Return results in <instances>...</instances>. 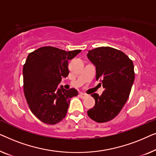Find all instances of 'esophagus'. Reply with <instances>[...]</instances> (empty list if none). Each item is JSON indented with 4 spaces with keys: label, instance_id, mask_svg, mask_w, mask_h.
<instances>
[{
    "label": "esophagus",
    "instance_id": "34e87169",
    "mask_svg": "<svg viewBox=\"0 0 156 156\" xmlns=\"http://www.w3.org/2000/svg\"><path fill=\"white\" fill-rule=\"evenodd\" d=\"M80 97L82 98V99H84L85 97H87V95L86 94H84V93H80Z\"/></svg>",
    "mask_w": 156,
    "mask_h": 156
}]
</instances>
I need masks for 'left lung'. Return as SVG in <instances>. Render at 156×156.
I'll list each match as a JSON object with an SVG mask.
<instances>
[{
	"instance_id": "8db88e82",
	"label": "left lung",
	"mask_w": 156,
	"mask_h": 156,
	"mask_svg": "<svg viewBox=\"0 0 156 156\" xmlns=\"http://www.w3.org/2000/svg\"><path fill=\"white\" fill-rule=\"evenodd\" d=\"M87 57L96 67V80L105 89L101 96L91 94L95 105L87 114L98 123L115 118L129 99L135 73L133 63L123 52L110 47L88 51Z\"/></svg>"
}]
</instances>
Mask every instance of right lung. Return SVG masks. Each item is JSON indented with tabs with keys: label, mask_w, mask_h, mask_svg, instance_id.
Returning <instances> with one entry per match:
<instances>
[{
	"label": "right lung",
	"mask_w": 156,
	"mask_h": 156,
	"mask_svg": "<svg viewBox=\"0 0 156 156\" xmlns=\"http://www.w3.org/2000/svg\"><path fill=\"white\" fill-rule=\"evenodd\" d=\"M80 50L66 52L47 46L30 53L23 66V90L32 113L47 124H55L67 114L70 99L78 95L75 89L58 87L69 74L68 61Z\"/></svg>",
	"instance_id": "right-lung-1"
}]
</instances>
